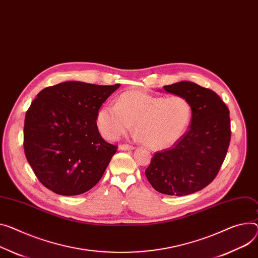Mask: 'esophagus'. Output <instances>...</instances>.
Here are the masks:
<instances>
[{
	"label": "esophagus",
	"instance_id": "obj_1",
	"mask_svg": "<svg viewBox=\"0 0 258 258\" xmlns=\"http://www.w3.org/2000/svg\"><path fill=\"white\" fill-rule=\"evenodd\" d=\"M120 149L123 150V151H128V150H133L134 147L131 146V145H127V144H124V145H121L120 146Z\"/></svg>",
	"mask_w": 258,
	"mask_h": 258
}]
</instances>
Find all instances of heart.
I'll use <instances>...</instances> for the list:
<instances>
[{
    "label": "heart",
    "mask_w": 258,
    "mask_h": 258,
    "mask_svg": "<svg viewBox=\"0 0 258 258\" xmlns=\"http://www.w3.org/2000/svg\"><path fill=\"white\" fill-rule=\"evenodd\" d=\"M192 107L181 96H152L141 91L123 93L116 104L102 106L97 114L99 131L108 141H115L135 123L137 137L153 150L174 145L187 131Z\"/></svg>",
    "instance_id": "1"
}]
</instances>
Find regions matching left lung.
<instances>
[{"instance_id": "obj_1", "label": "left lung", "mask_w": 258, "mask_h": 258, "mask_svg": "<svg viewBox=\"0 0 258 258\" xmlns=\"http://www.w3.org/2000/svg\"><path fill=\"white\" fill-rule=\"evenodd\" d=\"M163 89L188 100L192 120L172 148L155 153L146 175L158 192L188 195L207 187L220 170L230 143L229 110L214 91L191 82Z\"/></svg>"}]
</instances>
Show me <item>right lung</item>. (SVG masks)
Wrapping results in <instances>:
<instances>
[{
  "mask_svg": "<svg viewBox=\"0 0 258 258\" xmlns=\"http://www.w3.org/2000/svg\"><path fill=\"white\" fill-rule=\"evenodd\" d=\"M118 87L65 82L43 89L34 99L26 113L24 149L44 187L71 196L100 181L117 146L101 137L97 114Z\"/></svg>",
  "mask_w": 258,
  "mask_h": 258,
  "instance_id": "obj_1",
  "label": "right lung"
}]
</instances>
